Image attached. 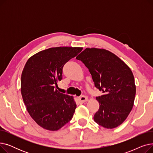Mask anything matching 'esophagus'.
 Masks as SVG:
<instances>
[{"mask_svg": "<svg viewBox=\"0 0 153 153\" xmlns=\"http://www.w3.org/2000/svg\"><path fill=\"white\" fill-rule=\"evenodd\" d=\"M87 100H88V98L85 95H82V96H81V97H78V100L80 103H83L87 101Z\"/></svg>", "mask_w": 153, "mask_h": 153, "instance_id": "34e87169", "label": "esophagus"}]
</instances>
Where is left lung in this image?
Listing matches in <instances>:
<instances>
[{"label":"left lung","instance_id":"left-lung-1","mask_svg":"<svg viewBox=\"0 0 153 153\" xmlns=\"http://www.w3.org/2000/svg\"><path fill=\"white\" fill-rule=\"evenodd\" d=\"M89 69L96 88L104 93L96 97L99 109L94 121L105 128L121 125L132 110L136 86L130 68L114 53L86 48L76 58Z\"/></svg>","mask_w":153,"mask_h":153}]
</instances>
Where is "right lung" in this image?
I'll return each instance as SVG.
<instances>
[{
    "label": "right lung",
    "mask_w": 153,
    "mask_h": 153,
    "mask_svg": "<svg viewBox=\"0 0 153 153\" xmlns=\"http://www.w3.org/2000/svg\"><path fill=\"white\" fill-rule=\"evenodd\" d=\"M82 50L79 47L51 48L32 56L22 71L21 94L27 111L44 129L56 131L72 119L76 103L72 96L58 91L68 61Z\"/></svg>",
    "instance_id": "right-lung-1"
}]
</instances>
